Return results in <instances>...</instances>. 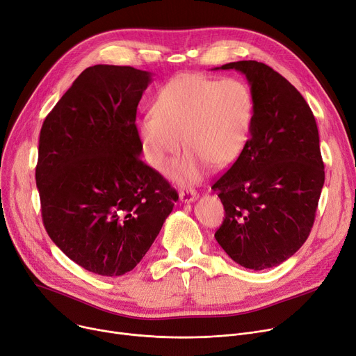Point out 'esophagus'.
<instances>
[{"label":"esophagus","instance_id":"1","mask_svg":"<svg viewBox=\"0 0 356 356\" xmlns=\"http://www.w3.org/2000/svg\"><path fill=\"white\" fill-rule=\"evenodd\" d=\"M179 197H180L181 203H192V202H195L199 197V195L193 189H183L180 192Z\"/></svg>","mask_w":356,"mask_h":356}]
</instances>
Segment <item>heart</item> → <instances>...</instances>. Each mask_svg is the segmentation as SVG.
<instances>
[{"label":"heart","mask_w":356,"mask_h":356,"mask_svg":"<svg viewBox=\"0 0 356 356\" xmlns=\"http://www.w3.org/2000/svg\"><path fill=\"white\" fill-rule=\"evenodd\" d=\"M254 98L245 82L181 73L163 85L153 112L136 122L147 163L163 172L184 147L189 149L170 168L180 184L199 183L209 168L234 164L248 143Z\"/></svg>","instance_id":"obj_1"}]
</instances>
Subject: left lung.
Here are the masks:
<instances>
[{
	"instance_id": "obj_1",
	"label": "left lung",
	"mask_w": 356,
	"mask_h": 356,
	"mask_svg": "<svg viewBox=\"0 0 356 356\" xmlns=\"http://www.w3.org/2000/svg\"><path fill=\"white\" fill-rule=\"evenodd\" d=\"M254 98L250 138L212 189L225 219L215 238L236 264L258 271L298 251L314 222L325 183L319 131L302 93L270 66L241 60Z\"/></svg>"
}]
</instances>
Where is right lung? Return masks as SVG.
<instances>
[{
    "label": "right lung",
    "instance_id": "1",
    "mask_svg": "<svg viewBox=\"0 0 356 356\" xmlns=\"http://www.w3.org/2000/svg\"><path fill=\"white\" fill-rule=\"evenodd\" d=\"M153 74L85 69L46 117L35 183L44 228L72 261L105 277L133 270L179 199L141 159L137 106Z\"/></svg>",
    "mask_w": 356,
    "mask_h": 356
}]
</instances>
